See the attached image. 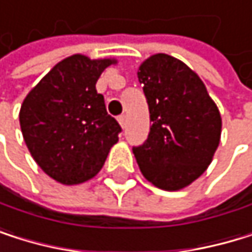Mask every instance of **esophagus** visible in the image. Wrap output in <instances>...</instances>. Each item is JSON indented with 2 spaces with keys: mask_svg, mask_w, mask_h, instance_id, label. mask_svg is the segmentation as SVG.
<instances>
[{
  "mask_svg": "<svg viewBox=\"0 0 252 252\" xmlns=\"http://www.w3.org/2000/svg\"><path fill=\"white\" fill-rule=\"evenodd\" d=\"M117 120H119L120 126L125 129V127H126V116H119V119H117Z\"/></svg>",
  "mask_w": 252,
  "mask_h": 252,
  "instance_id": "1",
  "label": "esophagus"
}]
</instances>
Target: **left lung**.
I'll return each mask as SVG.
<instances>
[{
  "label": "left lung",
  "instance_id": "left-lung-1",
  "mask_svg": "<svg viewBox=\"0 0 252 252\" xmlns=\"http://www.w3.org/2000/svg\"><path fill=\"white\" fill-rule=\"evenodd\" d=\"M149 103L150 132L133 147L143 176L165 191L198 179L215 155L221 116L203 81L180 60L156 54L138 69Z\"/></svg>",
  "mask_w": 252,
  "mask_h": 252
}]
</instances>
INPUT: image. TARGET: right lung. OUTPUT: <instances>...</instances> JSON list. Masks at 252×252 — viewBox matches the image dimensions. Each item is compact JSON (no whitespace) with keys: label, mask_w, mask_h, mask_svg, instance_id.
Instances as JSON below:
<instances>
[{"label":"right lung","mask_w":252,"mask_h":252,"mask_svg":"<svg viewBox=\"0 0 252 252\" xmlns=\"http://www.w3.org/2000/svg\"><path fill=\"white\" fill-rule=\"evenodd\" d=\"M112 63L79 54L67 57L24 99L19 122L25 144L37 165L63 185L94 177L119 141L122 127L96 90L99 76Z\"/></svg>","instance_id":"obj_1"}]
</instances>
